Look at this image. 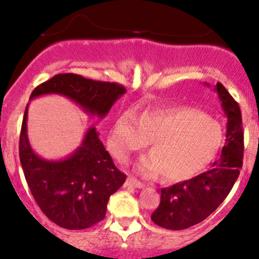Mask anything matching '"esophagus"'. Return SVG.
Here are the masks:
<instances>
[{"label": "esophagus", "mask_w": 259, "mask_h": 259, "mask_svg": "<svg viewBox=\"0 0 259 259\" xmlns=\"http://www.w3.org/2000/svg\"><path fill=\"white\" fill-rule=\"evenodd\" d=\"M126 184L129 186H133V187H136V189H142L144 187V184L140 183V181H138L136 179H134V178L129 177L126 179Z\"/></svg>", "instance_id": "obj_1"}]
</instances>
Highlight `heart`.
<instances>
[{
  "instance_id": "obj_1",
  "label": "heart",
  "mask_w": 259,
  "mask_h": 259,
  "mask_svg": "<svg viewBox=\"0 0 259 259\" xmlns=\"http://www.w3.org/2000/svg\"><path fill=\"white\" fill-rule=\"evenodd\" d=\"M150 141L151 153L136 163V171L144 177L159 174L164 180L179 181L194 177L210 162L223 142L221 124L204 113L190 107L133 111L119 115L108 138L113 156L126 162L132 153Z\"/></svg>"
}]
</instances>
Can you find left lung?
Wrapping results in <instances>:
<instances>
[{
	"label": "left lung",
	"mask_w": 259,
	"mask_h": 259,
	"mask_svg": "<svg viewBox=\"0 0 259 259\" xmlns=\"http://www.w3.org/2000/svg\"><path fill=\"white\" fill-rule=\"evenodd\" d=\"M214 91L228 119L225 146L209 170L162 189L160 203L151 219L164 229L183 230L204 221L225 200L240 175L243 157L241 111L221 82Z\"/></svg>",
	"instance_id": "8db88e82"
}]
</instances>
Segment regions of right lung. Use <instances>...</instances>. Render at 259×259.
Returning a JSON list of instances; mask_svg holds the SVG:
<instances>
[{
	"label": "right lung",
	"mask_w": 259,
	"mask_h": 259,
	"mask_svg": "<svg viewBox=\"0 0 259 259\" xmlns=\"http://www.w3.org/2000/svg\"><path fill=\"white\" fill-rule=\"evenodd\" d=\"M125 92V88L114 82L68 73L38 85L30 100L61 95L90 117L103 119ZM28 107L20 132L19 158L35 201L45 215L61 228L81 230L92 227L105 218L109 197L123 185L126 175L114 165L95 126L86 130L80 146L65 158L50 160L38 156L28 139Z\"/></svg>",
	"instance_id": "1"
}]
</instances>
